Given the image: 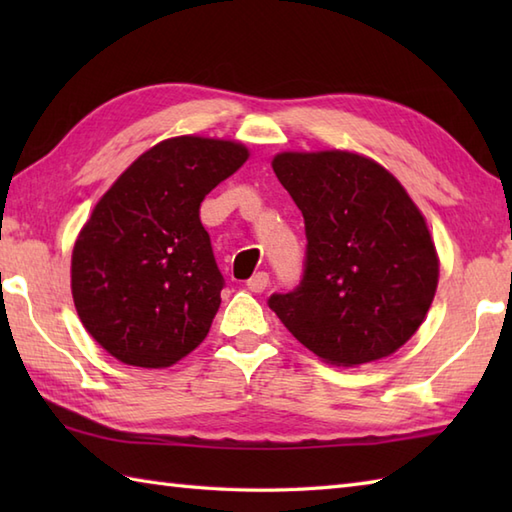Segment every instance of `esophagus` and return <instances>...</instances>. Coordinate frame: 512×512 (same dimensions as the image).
Masks as SVG:
<instances>
[{"label":"esophagus","mask_w":512,"mask_h":512,"mask_svg":"<svg viewBox=\"0 0 512 512\" xmlns=\"http://www.w3.org/2000/svg\"><path fill=\"white\" fill-rule=\"evenodd\" d=\"M268 281H270L268 273H255L253 277L246 281V286H248V290H253V292H264L268 288Z\"/></svg>","instance_id":"1"}]
</instances>
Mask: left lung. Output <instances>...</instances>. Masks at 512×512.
I'll use <instances>...</instances> for the list:
<instances>
[{"mask_svg": "<svg viewBox=\"0 0 512 512\" xmlns=\"http://www.w3.org/2000/svg\"><path fill=\"white\" fill-rule=\"evenodd\" d=\"M279 182L306 222L299 286L268 306L332 365L394 354L420 328L438 286L429 228L400 182L347 151L279 154Z\"/></svg>", "mask_w": 512, "mask_h": 512, "instance_id": "left-lung-1", "label": "left lung"}]
</instances>
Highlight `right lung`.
<instances>
[{"instance_id":"1","label":"right lung","mask_w":512,"mask_h":512,"mask_svg":"<svg viewBox=\"0 0 512 512\" xmlns=\"http://www.w3.org/2000/svg\"><path fill=\"white\" fill-rule=\"evenodd\" d=\"M246 158L231 140H162L94 206L74 244L72 297L118 361L169 367L209 334L224 277L200 204Z\"/></svg>"}]
</instances>
